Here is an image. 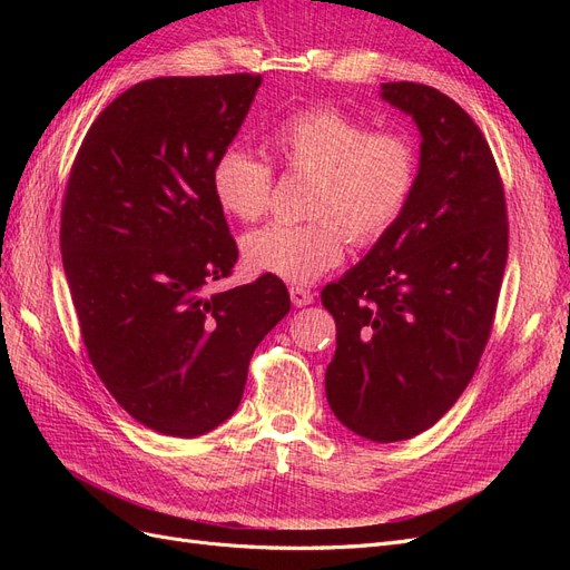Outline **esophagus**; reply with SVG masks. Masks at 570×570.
Listing matches in <instances>:
<instances>
[{
    "label": "esophagus",
    "mask_w": 570,
    "mask_h": 570,
    "mask_svg": "<svg viewBox=\"0 0 570 570\" xmlns=\"http://www.w3.org/2000/svg\"><path fill=\"white\" fill-rule=\"evenodd\" d=\"M289 299L295 306H308V304H314L316 295L306 287H289Z\"/></svg>",
    "instance_id": "esophagus-1"
}]
</instances>
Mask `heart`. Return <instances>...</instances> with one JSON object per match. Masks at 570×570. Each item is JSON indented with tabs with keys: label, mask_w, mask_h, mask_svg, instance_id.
Listing matches in <instances>:
<instances>
[{
	"label": "heart",
	"mask_w": 570,
	"mask_h": 570,
	"mask_svg": "<svg viewBox=\"0 0 570 570\" xmlns=\"http://www.w3.org/2000/svg\"><path fill=\"white\" fill-rule=\"evenodd\" d=\"M268 149L287 174L308 176L306 223H268L243 239L247 264L304 285L340 266L347 237L366 247L381 239L413 195L419 151L409 135L371 130L335 107L287 116L268 135ZM212 193L237 220L268 209L273 168L243 149H223L212 166Z\"/></svg>",
	"instance_id": "heart-1"
}]
</instances>
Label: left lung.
<instances>
[{
  "instance_id": "left-lung-1",
  "label": "left lung",
  "mask_w": 570,
  "mask_h": 570,
  "mask_svg": "<svg viewBox=\"0 0 570 570\" xmlns=\"http://www.w3.org/2000/svg\"><path fill=\"white\" fill-rule=\"evenodd\" d=\"M383 99L423 135L416 187L400 220L321 302L337 323L327 404L373 442L435 425L469 387L492 333L509 256L504 185L475 120L421 82Z\"/></svg>"
}]
</instances>
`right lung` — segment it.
<instances>
[{
	"mask_svg": "<svg viewBox=\"0 0 570 570\" xmlns=\"http://www.w3.org/2000/svg\"><path fill=\"white\" fill-rule=\"evenodd\" d=\"M262 76L151 78L97 116L61 204V256L99 381L161 435L197 438L243 400L254 350L289 312L281 278L209 295L237 245L212 166Z\"/></svg>",
	"mask_w": 570,
	"mask_h": 570,
	"instance_id": "1",
	"label": "right lung"
}]
</instances>
